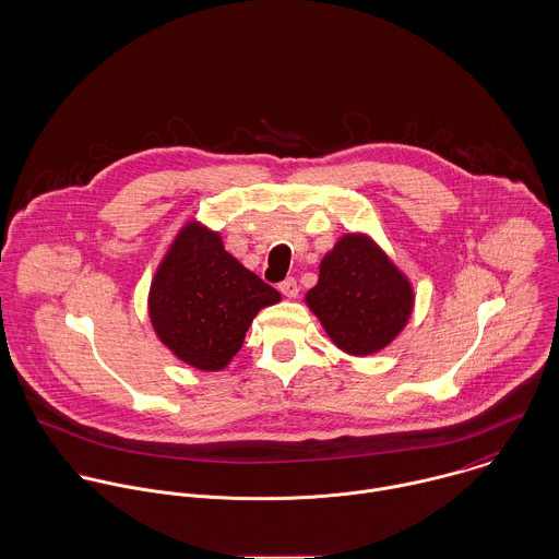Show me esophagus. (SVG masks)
<instances>
[{
    "label": "esophagus",
    "instance_id": "obj_1",
    "mask_svg": "<svg viewBox=\"0 0 559 559\" xmlns=\"http://www.w3.org/2000/svg\"><path fill=\"white\" fill-rule=\"evenodd\" d=\"M280 293H282L284 297H288V299H297V295H299V286H297L295 277L284 280V282L280 284Z\"/></svg>",
    "mask_w": 559,
    "mask_h": 559
}]
</instances>
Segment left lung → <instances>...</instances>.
<instances>
[{"instance_id": "obj_1", "label": "left lung", "mask_w": 559, "mask_h": 559, "mask_svg": "<svg viewBox=\"0 0 559 559\" xmlns=\"http://www.w3.org/2000/svg\"><path fill=\"white\" fill-rule=\"evenodd\" d=\"M331 342L366 357L390 346L413 314L408 277L366 233H346L320 260L319 282L306 295Z\"/></svg>"}]
</instances>
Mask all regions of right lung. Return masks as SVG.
Listing matches in <instances>:
<instances>
[{
	"instance_id": "1",
	"label": "right lung",
	"mask_w": 559,
	"mask_h": 559,
	"mask_svg": "<svg viewBox=\"0 0 559 559\" xmlns=\"http://www.w3.org/2000/svg\"><path fill=\"white\" fill-rule=\"evenodd\" d=\"M282 295L226 251L222 235L189 219L160 258L148 293V317L163 346L182 364L224 370L255 314Z\"/></svg>"
}]
</instances>
